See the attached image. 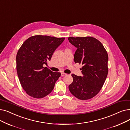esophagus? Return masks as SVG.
<instances>
[{
	"label": "esophagus",
	"instance_id": "1",
	"mask_svg": "<svg viewBox=\"0 0 130 130\" xmlns=\"http://www.w3.org/2000/svg\"><path fill=\"white\" fill-rule=\"evenodd\" d=\"M67 74H65V73H61V76H65V75H66Z\"/></svg>",
	"mask_w": 130,
	"mask_h": 130
}]
</instances>
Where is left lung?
<instances>
[{"instance_id":"obj_1","label":"left lung","mask_w":130,"mask_h":130,"mask_svg":"<svg viewBox=\"0 0 130 130\" xmlns=\"http://www.w3.org/2000/svg\"><path fill=\"white\" fill-rule=\"evenodd\" d=\"M68 40L77 48L74 62L83 65L82 76L72 74L73 81L69 90L79 99H90L98 93L105 83L108 74V54L102 43L93 37H69Z\"/></svg>"}]
</instances>
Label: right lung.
<instances>
[{
  "label": "right lung",
  "mask_w": 130,
  "mask_h": 130,
  "mask_svg": "<svg viewBox=\"0 0 130 130\" xmlns=\"http://www.w3.org/2000/svg\"><path fill=\"white\" fill-rule=\"evenodd\" d=\"M65 40L47 36L31 37L22 44L16 55V70L22 88L30 96L42 98L54 88L60 76L44 67Z\"/></svg>",
  "instance_id": "right-lung-1"
}]
</instances>
